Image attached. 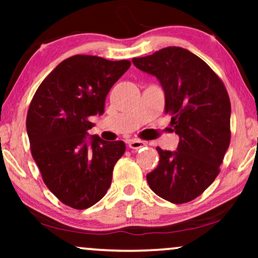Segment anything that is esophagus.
<instances>
[{
  "instance_id": "1",
  "label": "esophagus",
  "mask_w": 258,
  "mask_h": 258,
  "mask_svg": "<svg viewBox=\"0 0 258 258\" xmlns=\"http://www.w3.org/2000/svg\"><path fill=\"white\" fill-rule=\"evenodd\" d=\"M143 146H146V143L142 142V141L140 140H129L128 141V147L130 149H140V148H142Z\"/></svg>"
}]
</instances>
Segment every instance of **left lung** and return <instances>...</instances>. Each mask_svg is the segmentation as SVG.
<instances>
[{"label": "left lung", "instance_id": "1", "mask_svg": "<svg viewBox=\"0 0 258 258\" xmlns=\"http://www.w3.org/2000/svg\"><path fill=\"white\" fill-rule=\"evenodd\" d=\"M136 68L156 76L165 95V114L179 136L176 151L156 148L160 161L147 175L150 189L175 204L199 197L220 174L230 144L231 105L223 82L192 52L167 47L133 58Z\"/></svg>", "mask_w": 258, "mask_h": 258}]
</instances>
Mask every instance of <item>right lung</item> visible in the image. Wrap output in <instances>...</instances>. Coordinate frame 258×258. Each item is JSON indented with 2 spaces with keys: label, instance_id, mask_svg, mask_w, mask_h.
I'll list each match as a JSON object with an SVG mask.
<instances>
[{
  "label": "right lung",
  "instance_id": "1",
  "mask_svg": "<svg viewBox=\"0 0 258 258\" xmlns=\"http://www.w3.org/2000/svg\"><path fill=\"white\" fill-rule=\"evenodd\" d=\"M132 63L91 55L64 59L37 88L27 115L33 158L48 189L66 206L87 209L111 184L112 170L125 151L123 141L97 135L90 117L104 112L105 97Z\"/></svg>",
  "mask_w": 258,
  "mask_h": 258
}]
</instances>
